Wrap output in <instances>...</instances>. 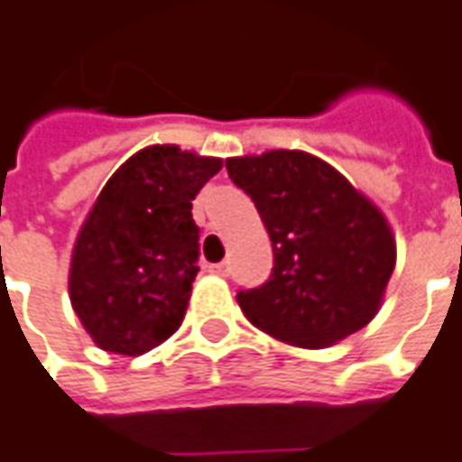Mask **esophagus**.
Masks as SVG:
<instances>
[{"mask_svg":"<svg viewBox=\"0 0 462 462\" xmlns=\"http://www.w3.org/2000/svg\"><path fill=\"white\" fill-rule=\"evenodd\" d=\"M208 272L216 273V276H226V273H228V266H226L224 262H221V263H211V266H208Z\"/></svg>","mask_w":462,"mask_h":462,"instance_id":"obj_1","label":"esophagus"}]
</instances>
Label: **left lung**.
<instances>
[{
    "mask_svg": "<svg viewBox=\"0 0 462 462\" xmlns=\"http://www.w3.org/2000/svg\"><path fill=\"white\" fill-rule=\"evenodd\" d=\"M269 231V282L241 289L254 327L294 346H329L372 322L395 269L383 211L337 168L304 151L226 161Z\"/></svg>",
    "mask_w": 462,
    "mask_h": 462,
    "instance_id": "1",
    "label": "left lung"
}]
</instances>
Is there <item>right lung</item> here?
Masks as SVG:
<instances>
[{"instance_id":"add662e5","label":"right lung","mask_w":462,"mask_h":462,"mask_svg":"<svg viewBox=\"0 0 462 462\" xmlns=\"http://www.w3.org/2000/svg\"><path fill=\"white\" fill-rule=\"evenodd\" d=\"M221 158L151 145L117 168L79 228L69 301L95 345L145 355L176 332L199 273L193 203Z\"/></svg>"}]
</instances>
